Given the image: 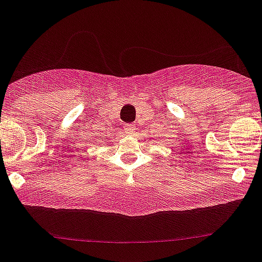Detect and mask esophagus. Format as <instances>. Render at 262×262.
I'll list each match as a JSON object with an SVG mask.
<instances>
[{"label":"esophagus","mask_w":262,"mask_h":262,"mask_svg":"<svg viewBox=\"0 0 262 262\" xmlns=\"http://www.w3.org/2000/svg\"><path fill=\"white\" fill-rule=\"evenodd\" d=\"M123 128L126 134H130L132 136V134L136 133V125H134V124H124Z\"/></svg>","instance_id":"1"}]
</instances>
